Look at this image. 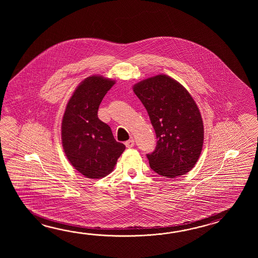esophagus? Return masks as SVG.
<instances>
[{
    "mask_svg": "<svg viewBox=\"0 0 258 258\" xmlns=\"http://www.w3.org/2000/svg\"><path fill=\"white\" fill-rule=\"evenodd\" d=\"M125 146L127 148H131L135 146V140L134 139H130L125 142Z\"/></svg>",
    "mask_w": 258,
    "mask_h": 258,
    "instance_id": "esophagus-1",
    "label": "esophagus"
}]
</instances>
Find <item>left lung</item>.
I'll return each mask as SVG.
<instances>
[{
  "label": "left lung",
  "mask_w": 258,
  "mask_h": 258,
  "mask_svg": "<svg viewBox=\"0 0 258 258\" xmlns=\"http://www.w3.org/2000/svg\"><path fill=\"white\" fill-rule=\"evenodd\" d=\"M134 92L148 111L157 146L147 154L149 166L168 178L192 170L202 151L204 125L198 105L181 84L166 75L145 79Z\"/></svg>",
  "instance_id": "1"
}]
</instances>
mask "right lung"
I'll return each instance as SVG.
<instances>
[{"mask_svg":"<svg viewBox=\"0 0 258 258\" xmlns=\"http://www.w3.org/2000/svg\"><path fill=\"white\" fill-rule=\"evenodd\" d=\"M114 84L98 76L86 78L73 93L62 117L61 142L66 157L77 171L90 179L110 174L125 149L98 117L99 104Z\"/></svg>","mask_w":258,"mask_h":258,"instance_id":"right-lung-1","label":"right lung"}]
</instances>
